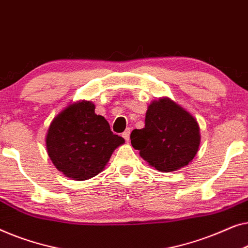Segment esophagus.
<instances>
[{"label": "esophagus", "mask_w": 248, "mask_h": 248, "mask_svg": "<svg viewBox=\"0 0 248 248\" xmlns=\"http://www.w3.org/2000/svg\"><path fill=\"white\" fill-rule=\"evenodd\" d=\"M130 128H128V129H125V130L123 132V137L125 139V140H129V138H130Z\"/></svg>", "instance_id": "obj_1"}]
</instances>
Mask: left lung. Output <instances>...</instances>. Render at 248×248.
Wrapping results in <instances>:
<instances>
[{
    "instance_id": "1",
    "label": "left lung",
    "mask_w": 248,
    "mask_h": 248,
    "mask_svg": "<svg viewBox=\"0 0 248 248\" xmlns=\"http://www.w3.org/2000/svg\"><path fill=\"white\" fill-rule=\"evenodd\" d=\"M131 145L159 172H174L192 162L200 146V127L195 118L170 97L151 102L145 128L135 129Z\"/></svg>"
}]
</instances>
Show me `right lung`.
I'll list each match as a JSON object with an SVG mask.
<instances>
[{
    "label": "right lung",
    "instance_id": "right-lung-1",
    "mask_svg": "<svg viewBox=\"0 0 248 248\" xmlns=\"http://www.w3.org/2000/svg\"><path fill=\"white\" fill-rule=\"evenodd\" d=\"M91 101H76L54 117L46 135V148L59 172L85 181L102 172L124 139L111 131L109 123L94 112Z\"/></svg>",
    "mask_w": 248,
    "mask_h": 248
}]
</instances>
